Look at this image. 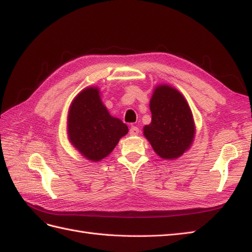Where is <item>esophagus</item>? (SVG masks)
<instances>
[{"mask_svg": "<svg viewBox=\"0 0 252 252\" xmlns=\"http://www.w3.org/2000/svg\"><path fill=\"white\" fill-rule=\"evenodd\" d=\"M139 133V128L137 127V126H132L131 127H130V134L131 135H137V134Z\"/></svg>", "mask_w": 252, "mask_h": 252, "instance_id": "34e87169", "label": "esophagus"}]
</instances>
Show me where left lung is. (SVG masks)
<instances>
[{"instance_id": "8db88e82", "label": "left lung", "mask_w": 252, "mask_h": 252, "mask_svg": "<svg viewBox=\"0 0 252 252\" xmlns=\"http://www.w3.org/2000/svg\"><path fill=\"white\" fill-rule=\"evenodd\" d=\"M151 124L144 135L162 159L174 160L190 148L195 134L192 112L186 98L168 85L156 87L150 99Z\"/></svg>"}]
</instances>
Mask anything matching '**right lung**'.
<instances>
[{
    "mask_svg": "<svg viewBox=\"0 0 252 252\" xmlns=\"http://www.w3.org/2000/svg\"><path fill=\"white\" fill-rule=\"evenodd\" d=\"M127 132L126 124L109 115L96 87L86 88L73 99L67 115V135L86 159L97 162L106 158Z\"/></svg>",
    "mask_w": 252,
    "mask_h": 252,
    "instance_id": "1",
    "label": "right lung"
}]
</instances>
